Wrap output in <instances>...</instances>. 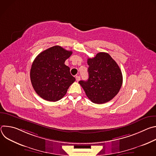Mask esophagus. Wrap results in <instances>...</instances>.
I'll list each match as a JSON object with an SVG mask.
<instances>
[{
    "mask_svg": "<svg viewBox=\"0 0 156 156\" xmlns=\"http://www.w3.org/2000/svg\"><path fill=\"white\" fill-rule=\"evenodd\" d=\"M76 81H79L80 80V76H76Z\"/></svg>",
    "mask_w": 156,
    "mask_h": 156,
    "instance_id": "esophagus-1",
    "label": "esophagus"
}]
</instances>
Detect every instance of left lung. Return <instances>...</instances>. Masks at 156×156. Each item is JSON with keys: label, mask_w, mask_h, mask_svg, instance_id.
<instances>
[{"label": "left lung", "mask_w": 156, "mask_h": 156, "mask_svg": "<svg viewBox=\"0 0 156 156\" xmlns=\"http://www.w3.org/2000/svg\"><path fill=\"white\" fill-rule=\"evenodd\" d=\"M89 78L80 84L93 103L104 104L112 100L119 92L123 83L121 70L116 62L106 52H99L87 59Z\"/></svg>", "instance_id": "obj_1"}]
</instances>
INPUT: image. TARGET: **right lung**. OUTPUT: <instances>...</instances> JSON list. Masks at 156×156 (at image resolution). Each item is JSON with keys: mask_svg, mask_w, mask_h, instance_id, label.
Returning a JSON list of instances; mask_svg holds the SVG:
<instances>
[{"mask_svg": "<svg viewBox=\"0 0 156 156\" xmlns=\"http://www.w3.org/2000/svg\"><path fill=\"white\" fill-rule=\"evenodd\" d=\"M72 54L59 46H55L41 52L33 61L30 79L36 93L42 99L55 102L61 99L70 86L75 81L65 65Z\"/></svg>", "mask_w": 156, "mask_h": 156, "instance_id": "add662e5", "label": "right lung"}]
</instances>
